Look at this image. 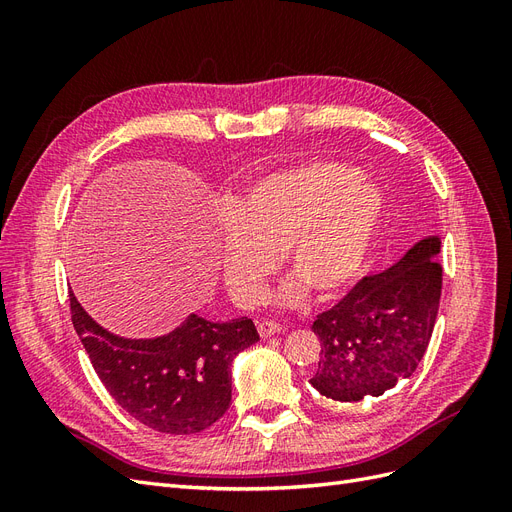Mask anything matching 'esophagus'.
<instances>
[{
    "label": "esophagus",
    "instance_id": "obj_1",
    "mask_svg": "<svg viewBox=\"0 0 512 512\" xmlns=\"http://www.w3.org/2000/svg\"><path fill=\"white\" fill-rule=\"evenodd\" d=\"M282 331V327L277 322H271V320H262L260 324H258V333H260V337H271V335H275V333H280Z\"/></svg>",
    "mask_w": 512,
    "mask_h": 512
}]
</instances>
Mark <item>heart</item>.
Masks as SVG:
<instances>
[{
    "label": "heart",
    "mask_w": 512,
    "mask_h": 512,
    "mask_svg": "<svg viewBox=\"0 0 512 512\" xmlns=\"http://www.w3.org/2000/svg\"><path fill=\"white\" fill-rule=\"evenodd\" d=\"M356 168L307 162L254 181L230 207L218 245L222 282L241 307L262 303L275 256L294 280L282 303H299L303 286L331 297L361 271L384 213L374 183Z\"/></svg>",
    "instance_id": "b5f03b06"
}]
</instances>
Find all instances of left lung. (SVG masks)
Returning <instances> with one entry per match:
<instances>
[{
  "mask_svg": "<svg viewBox=\"0 0 512 512\" xmlns=\"http://www.w3.org/2000/svg\"><path fill=\"white\" fill-rule=\"evenodd\" d=\"M440 245V237L414 243L391 269L363 277L314 320L322 350L309 384L322 397L354 404L414 374L438 318Z\"/></svg>",
  "mask_w": 512,
  "mask_h": 512,
  "instance_id": "left-lung-1",
  "label": "left lung"
}]
</instances>
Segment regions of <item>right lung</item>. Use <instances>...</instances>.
Wrapping results in <instances>:
<instances>
[{
  "label": "right lung",
  "mask_w": 512,
  "mask_h": 512,
  "mask_svg": "<svg viewBox=\"0 0 512 512\" xmlns=\"http://www.w3.org/2000/svg\"><path fill=\"white\" fill-rule=\"evenodd\" d=\"M70 312L106 391L138 423L173 436L198 433L224 416L232 359L260 339L250 318L211 322L196 314L160 337H121L100 327L72 290Z\"/></svg>",
  "instance_id": "obj_1"
}]
</instances>
